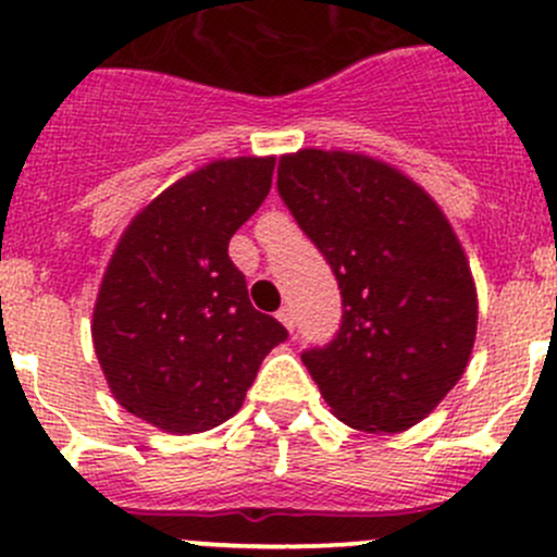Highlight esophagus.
Returning <instances> with one entry per match:
<instances>
[{"label": "esophagus", "instance_id": "obj_1", "mask_svg": "<svg viewBox=\"0 0 557 557\" xmlns=\"http://www.w3.org/2000/svg\"><path fill=\"white\" fill-rule=\"evenodd\" d=\"M277 320H280V323H283L285 327H288L290 333L296 331V318H294V309H290V307H280V309H277Z\"/></svg>", "mask_w": 557, "mask_h": 557}]
</instances>
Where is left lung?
<instances>
[{"label": "left lung", "mask_w": 557, "mask_h": 557, "mask_svg": "<svg viewBox=\"0 0 557 557\" xmlns=\"http://www.w3.org/2000/svg\"><path fill=\"white\" fill-rule=\"evenodd\" d=\"M277 191L342 290L336 338L301 355L333 417L362 432L419 424L461 379L478 331L475 280L446 213L355 151L280 157Z\"/></svg>", "instance_id": "8db88e82"}]
</instances>
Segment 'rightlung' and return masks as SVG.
<instances>
[{
  "mask_svg": "<svg viewBox=\"0 0 557 557\" xmlns=\"http://www.w3.org/2000/svg\"><path fill=\"white\" fill-rule=\"evenodd\" d=\"M274 157L213 160L127 224L92 309L111 395L173 435L224 424L288 331L253 309L230 259L232 234L272 189Z\"/></svg>",
  "mask_w": 557,
  "mask_h": 557,
  "instance_id": "1",
  "label": "right lung"
}]
</instances>
